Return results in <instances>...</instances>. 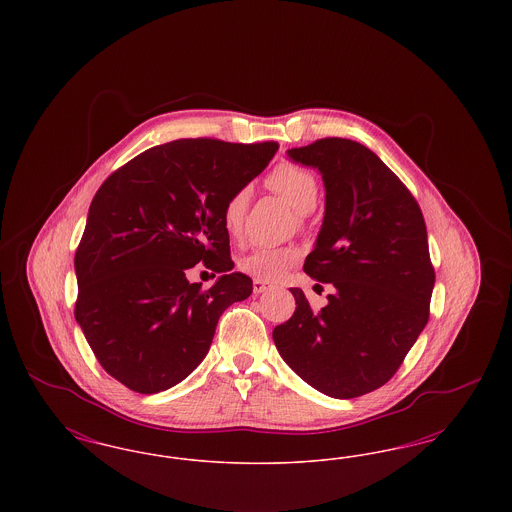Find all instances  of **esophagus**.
Masks as SVG:
<instances>
[{"label":"esophagus","instance_id":"esophagus-1","mask_svg":"<svg viewBox=\"0 0 512 512\" xmlns=\"http://www.w3.org/2000/svg\"><path fill=\"white\" fill-rule=\"evenodd\" d=\"M268 290H272V286H268L267 282H263V280H253V292L255 293H263L268 292Z\"/></svg>","mask_w":512,"mask_h":512}]
</instances>
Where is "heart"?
Wrapping results in <instances>:
<instances>
[{"label": "heart", "instance_id": "1", "mask_svg": "<svg viewBox=\"0 0 512 512\" xmlns=\"http://www.w3.org/2000/svg\"><path fill=\"white\" fill-rule=\"evenodd\" d=\"M267 184L274 194L280 195L299 215H309L317 207V178L297 165L276 167L268 174ZM249 197L251 190L242 186L232 192L224 203L222 222L230 236H236L242 230ZM295 261L297 253L290 247H257L240 261V268L253 278L276 282L290 270Z\"/></svg>", "mask_w": 512, "mask_h": 512}]
</instances>
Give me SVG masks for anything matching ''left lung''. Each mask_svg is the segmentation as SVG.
Returning a JSON list of instances; mask_svg holds the SVG:
<instances>
[{"label":"left lung","instance_id":"obj_1","mask_svg":"<svg viewBox=\"0 0 512 512\" xmlns=\"http://www.w3.org/2000/svg\"><path fill=\"white\" fill-rule=\"evenodd\" d=\"M288 157L322 176L324 219L303 270L334 293L315 313L292 288L297 307L272 340L315 390L359 397L390 380L428 322L436 274L424 217L403 182L359 142L324 138L288 149Z\"/></svg>","mask_w":512,"mask_h":512}]
</instances>
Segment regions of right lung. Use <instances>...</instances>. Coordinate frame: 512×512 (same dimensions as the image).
I'll list each match as a JSON object with an SVG mask.
<instances>
[{"instance_id":"right-lung-1","label":"right lung","mask_w":512,"mask_h":512,"mask_svg":"<svg viewBox=\"0 0 512 512\" xmlns=\"http://www.w3.org/2000/svg\"><path fill=\"white\" fill-rule=\"evenodd\" d=\"M276 151L274 142L174 140L101 184L74 255V317L99 365L128 390L159 393L190 376L220 315L253 292L247 274L232 272L222 209ZM197 262L220 274L205 293L185 278Z\"/></svg>"}]
</instances>
